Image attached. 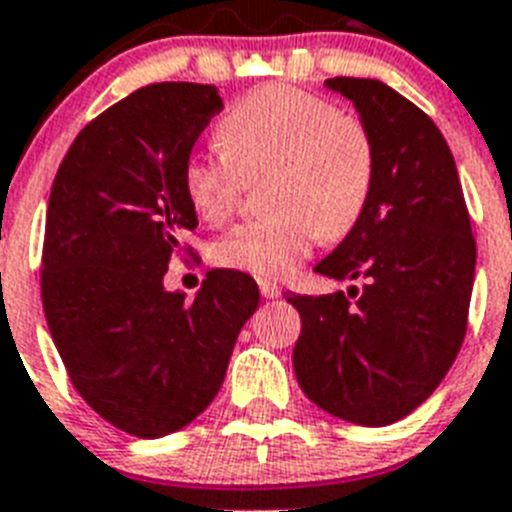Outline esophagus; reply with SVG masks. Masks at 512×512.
<instances>
[{"label":"esophagus","mask_w":512,"mask_h":512,"mask_svg":"<svg viewBox=\"0 0 512 512\" xmlns=\"http://www.w3.org/2000/svg\"><path fill=\"white\" fill-rule=\"evenodd\" d=\"M257 284H260V292H263L265 299H276L278 294H281L278 284H273V281H268V278H260Z\"/></svg>","instance_id":"34e87169"}]
</instances>
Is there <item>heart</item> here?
I'll use <instances>...</instances> for the list:
<instances>
[{
	"label": "heart",
	"instance_id": "heart-1",
	"mask_svg": "<svg viewBox=\"0 0 512 512\" xmlns=\"http://www.w3.org/2000/svg\"><path fill=\"white\" fill-rule=\"evenodd\" d=\"M220 152H191L181 189L199 220L223 223L244 178L270 170L263 207L270 215L220 236V268L278 278L313 252L318 236L342 239L357 226L373 186V141L328 99L286 83H265L228 107L218 123Z\"/></svg>",
	"mask_w": 512,
	"mask_h": 512
}]
</instances>
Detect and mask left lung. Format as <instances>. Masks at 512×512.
I'll use <instances>...</instances> for the list:
<instances>
[{"mask_svg": "<svg viewBox=\"0 0 512 512\" xmlns=\"http://www.w3.org/2000/svg\"><path fill=\"white\" fill-rule=\"evenodd\" d=\"M326 86L350 99L371 134L373 186L357 226L315 270L360 278L363 289L286 294L302 318L294 373L326 413L389 426L429 400L458 357L476 239L434 120L376 78L339 76Z\"/></svg>", "mask_w": 512, "mask_h": 512, "instance_id": "obj_1", "label": "left lung"}]
</instances>
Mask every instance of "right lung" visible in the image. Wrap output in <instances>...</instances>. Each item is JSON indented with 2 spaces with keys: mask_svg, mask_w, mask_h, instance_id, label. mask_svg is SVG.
<instances>
[{
  "mask_svg": "<svg viewBox=\"0 0 512 512\" xmlns=\"http://www.w3.org/2000/svg\"><path fill=\"white\" fill-rule=\"evenodd\" d=\"M220 110L207 83L136 89L76 136L49 194L41 302L54 347L86 405L139 439L213 402L260 305L242 270H210L194 302L162 286L197 228L181 168Z\"/></svg>",
  "mask_w": 512,
  "mask_h": 512,
  "instance_id": "1",
  "label": "right lung"
}]
</instances>
